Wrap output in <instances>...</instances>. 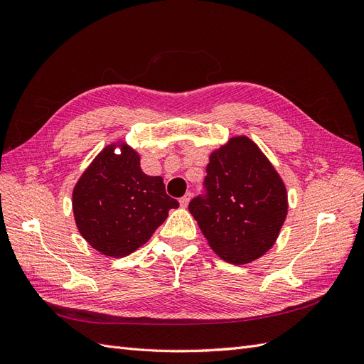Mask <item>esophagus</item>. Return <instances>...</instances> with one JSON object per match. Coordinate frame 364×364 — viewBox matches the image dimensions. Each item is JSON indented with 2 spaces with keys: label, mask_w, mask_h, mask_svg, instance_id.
<instances>
[{
  "label": "esophagus",
  "mask_w": 364,
  "mask_h": 364,
  "mask_svg": "<svg viewBox=\"0 0 364 364\" xmlns=\"http://www.w3.org/2000/svg\"><path fill=\"white\" fill-rule=\"evenodd\" d=\"M190 200H191V193H186L183 197H181V206L182 208H186L188 206V203H190Z\"/></svg>",
  "instance_id": "34e87169"
}]
</instances>
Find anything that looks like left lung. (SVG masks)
I'll use <instances>...</instances> for the list:
<instances>
[{
  "label": "left lung",
  "mask_w": 364,
  "mask_h": 364,
  "mask_svg": "<svg viewBox=\"0 0 364 364\" xmlns=\"http://www.w3.org/2000/svg\"><path fill=\"white\" fill-rule=\"evenodd\" d=\"M205 194L188 209L208 245L230 264L262 257L289 211L287 190L266 155L247 136L230 138L209 156Z\"/></svg>",
  "instance_id": "8db88e82"
}]
</instances>
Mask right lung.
<instances>
[{
  "instance_id": "add662e5",
  "label": "right lung",
  "mask_w": 364,
  "mask_h": 364,
  "mask_svg": "<svg viewBox=\"0 0 364 364\" xmlns=\"http://www.w3.org/2000/svg\"><path fill=\"white\" fill-rule=\"evenodd\" d=\"M119 146V156L114 147ZM179 202L161 176H147L127 144L106 146L77 181L73 211L82 237L106 257L130 255L150 240Z\"/></svg>"
}]
</instances>
